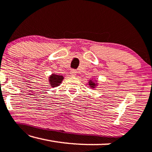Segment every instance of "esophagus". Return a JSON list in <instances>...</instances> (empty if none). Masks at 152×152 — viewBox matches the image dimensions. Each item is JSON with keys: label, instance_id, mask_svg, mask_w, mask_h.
I'll use <instances>...</instances> for the list:
<instances>
[{"label": "esophagus", "instance_id": "esophagus-1", "mask_svg": "<svg viewBox=\"0 0 152 152\" xmlns=\"http://www.w3.org/2000/svg\"><path fill=\"white\" fill-rule=\"evenodd\" d=\"M70 75H71L72 76H73V77H75V76H76L77 75V71L75 70H70Z\"/></svg>", "mask_w": 152, "mask_h": 152}]
</instances>
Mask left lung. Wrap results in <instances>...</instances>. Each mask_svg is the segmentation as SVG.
I'll return each mask as SVG.
<instances>
[{
	"instance_id": "obj_1",
	"label": "left lung",
	"mask_w": 152,
	"mask_h": 152,
	"mask_svg": "<svg viewBox=\"0 0 152 152\" xmlns=\"http://www.w3.org/2000/svg\"><path fill=\"white\" fill-rule=\"evenodd\" d=\"M89 85H90V86H91V87H94L95 86V84H94V83H93L92 81H90V82H89Z\"/></svg>"
}]
</instances>
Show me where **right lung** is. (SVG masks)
Segmentation results:
<instances>
[{
    "mask_svg": "<svg viewBox=\"0 0 152 152\" xmlns=\"http://www.w3.org/2000/svg\"><path fill=\"white\" fill-rule=\"evenodd\" d=\"M63 76L57 75H52L50 77V85L53 87H56L57 86H59L61 82L63 80Z\"/></svg>",
    "mask_w": 152,
    "mask_h": 152,
    "instance_id": "add662e5",
    "label": "right lung"
}]
</instances>
